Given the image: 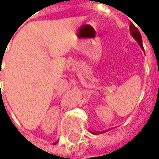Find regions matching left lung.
<instances>
[{
    "mask_svg": "<svg viewBox=\"0 0 159 159\" xmlns=\"http://www.w3.org/2000/svg\"><path fill=\"white\" fill-rule=\"evenodd\" d=\"M130 33H131V35L133 36V38L137 41L138 44H139L140 47H141V48L143 50V40H142V36H141V34L139 33V31L137 30V28L135 27L133 24H130Z\"/></svg>",
    "mask_w": 159,
    "mask_h": 159,
    "instance_id": "1",
    "label": "left lung"
}]
</instances>
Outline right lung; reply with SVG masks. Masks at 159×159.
<instances>
[{
  "label": "right lung",
  "mask_w": 159,
  "mask_h": 159,
  "mask_svg": "<svg viewBox=\"0 0 159 159\" xmlns=\"http://www.w3.org/2000/svg\"><path fill=\"white\" fill-rule=\"evenodd\" d=\"M54 144H56V143H54Z\"/></svg>",
  "instance_id": "1"
}]
</instances>
